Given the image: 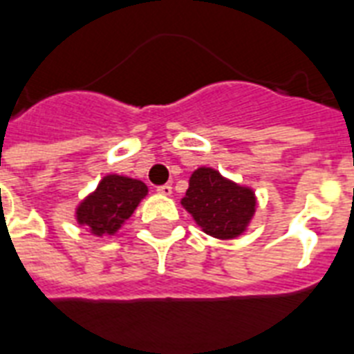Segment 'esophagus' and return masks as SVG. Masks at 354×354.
Here are the masks:
<instances>
[{"label": "esophagus", "mask_w": 354, "mask_h": 354, "mask_svg": "<svg viewBox=\"0 0 354 354\" xmlns=\"http://www.w3.org/2000/svg\"><path fill=\"white\" fill-rule=\"evenodd\" d=\"M157 192L158 194H160V196H171V186L169 185H162V186H158L157 188Z\"/></svg>", "instance_id": "34e87169"}]
</instances>
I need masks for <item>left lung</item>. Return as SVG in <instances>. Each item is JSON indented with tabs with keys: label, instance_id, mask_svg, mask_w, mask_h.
I'll return each instance as SVG.
<instances>
[{
	"label": "left lung",
	"instance_id": "1",
	"mask_svg": "<svg viewBox=\"0 0 354 354\" xmlns=\"http://www.w3.org/2000/svg\"><path fill=\"white\" fill-rule=\"evenodd\" d=\"M180 205L188 210L201 231L220 240L238 238L257 210V197L248 186L225 179L214 168H197Z\"/></svg>",
	"mask_w": 354,
	"mask_h": 354
}]
</instances>
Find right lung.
<instances>
[{
	"label": "right lung",
	"mask_w": 354,
	"mask_h": 354,
	"mask_svg": "<svg viewBox=\"0 0 354 354\" xmlns=\"http://www.w3.org/2000/svg\"><path fill=\"white\" fill-rule=\"evenodd\" d=\"M147 196V186L123 175H105L90 196L79 203L75 220L94 236H112Z\"/></svg>",
	"instance_id": "obj_1"
}]
</instances>
